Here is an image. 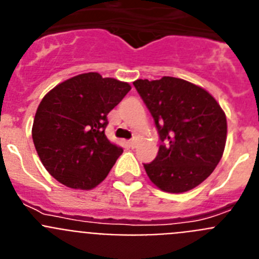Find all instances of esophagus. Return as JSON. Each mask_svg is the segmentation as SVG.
Here are the masks:
<instances>
[{
	"mask_svg": "<svg viewBox=\"0 0 259 259\" xmlns=\"http://www.w3.org/2000/svg\"><path fill=\"white\" fill-rule=\"evenodd\" d=\"M136 139H132V140H130L128 141V144H130V146H131V148H135V146H136Z\"/></svg>",
	"mask_w": 259,
	"mask_h": 259,
	"instance_id": "1",
	"label": "esophagus"
}]
</instances>
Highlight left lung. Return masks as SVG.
<instances>
[{
	"label": "left lung",
	"instance_id": "1",
	"mask_svg": "<svg viewBox=\"0 0 259 259\" xmlns=\"http://www.w3.org/2000/svg\"><path fill=\"white\" fill-rule=\"evenodd\" d=\"M134 85L161 139L155 159L144 164L149 179L168 193L196 188L223 155L227 119L221 105L207 91L178 77L139 79Z\"/></svg>",
	"mask_w": 259,
	"mask_h": 259
}]
</instances>
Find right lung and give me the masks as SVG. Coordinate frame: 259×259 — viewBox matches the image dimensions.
<instances>
[{
    "label": "right lung",
    "instance_id": "add662e5",
    "mask_svg": "<svg viewBox=\"0 0 259 259\" xmlns=\"http://www.w3.org/2000/svg\"><path fill=\"white\" fill-rule=\"evenodd\" d=\"M131 91L124 81L88 72L65 80L44 96L32 139L48 172L66 187L92 189L123 153L105 135L107 114Z\"/></svg>",
    "mask_w": 259,
    "mask_h": 259
}]
</instances>
